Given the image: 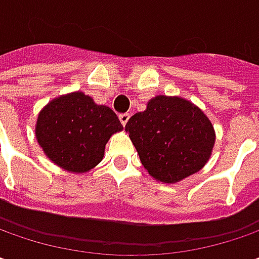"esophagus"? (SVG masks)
Wrapping results in <instances>:
<instances>
[{
  "label": "esophagus",
  "instance_id": "1",
  "mask_svg": "<svg viewBox=\"0 0 259 259\" xmlns=\"http://www.w3.org/2000/svg\"><path fill=\"white\" fill-rule=\"evenodd\" d=\"M130 116H131V115L128 114V112H126V114H119V121H121V124L124 125V126H125V124L128 122Z\"/></svg>",
  "mask_w": 259,
  "mask_h": 259
}]
</instances>
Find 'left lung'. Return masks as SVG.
<instances>
[{
  "label": "left lung",
  "mask_w": 259,
  "mask_h": 259,
  "mask_svg": "<svg viewBox=\"0 0 259 259\" xmlns=\"http://www.w3.org/2000/svg\"><path fill=\"white\" fill-rule=\"evenodd\" d=\"M125 131L145 170L164 183L199 171L209 160L214 131L207 116L182 98L157 96L133 115Z\"/></svg>",
  "instance_id": "1"
}]
</instances>
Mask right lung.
<instances>
[{"mask_svg":"<svg viewBox=\"0 0 259 259\" xmlns=\"http://www.w3.org/2000/svg\"><path fill=\"white\" fill-rule=\"evenodd\" d=\"M121 130L111 108L75 92L56 98L40 112L35 137L55 164L85 173L102 160L109 137Z\"/></svg>","mask_w":259,"mask_h":259,"instance_id":"add662e5","label":"right lung"}]
</instances>
